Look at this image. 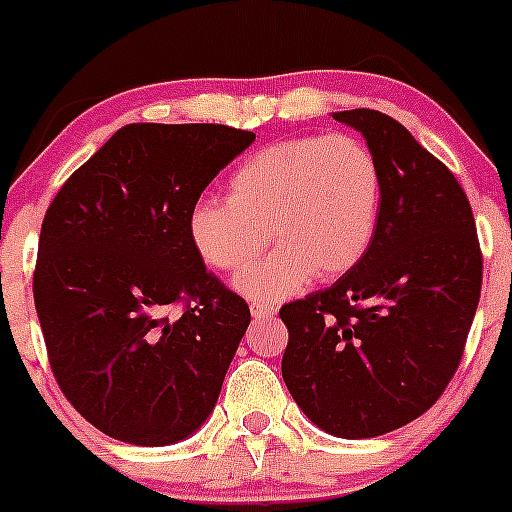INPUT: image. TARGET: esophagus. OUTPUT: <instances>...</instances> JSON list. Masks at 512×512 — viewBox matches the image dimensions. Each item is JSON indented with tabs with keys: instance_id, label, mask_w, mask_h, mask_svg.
<instances>
[{
	"instance_id": "1",
	"label": "esophagus",
	"mask_w": 512,
	"mask_h": 512,
	"mask_svg": "<svg viewBox=\"0 0 512 512\" xmlns=\"http://www.w3.org/2000/svg\"><path fill=\"white\" fill-rule=\"evenodd\" d=\"M250 312H252V317H255V319H265V317H272V314H277V307H275V304L252 302Z\"/></svg>"
}]
</instances>
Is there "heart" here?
Returning a JSON list of instances; mask_svg holds the SVG:
<instances>
[{"label":"heart","mask_w":512,"mask_h":512,"mask_svg":"<svg viewBox=\"0 0 512 512\" xmlns=\"http://www.w3.org/2000/svg\"><path fill=\"white\" fill-rule=\"evenodd\" d=\"M381 170L364 141L302 136L252 153L230 178V198L190 205L188 237L205 265L240 270L232 287L255 302L299 292L309 277H339L369 250L379 225Z\"/></svg>","instance_id":"b5f03b06"}]
</instances>
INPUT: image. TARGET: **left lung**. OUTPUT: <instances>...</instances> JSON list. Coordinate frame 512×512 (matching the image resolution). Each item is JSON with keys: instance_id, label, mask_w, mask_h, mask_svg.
Wrapping results in <instances>:
<instances>
[{"instance_id": "obj_1", "label": "left lung", "mask_w": 512, "mask_h": 512, "mask_svg": "<svg viewBox=\"0 0 512 512\" xmlns=\"http://www.w3.org/2000/svg\"><path fill=\"white\" fill-rule=\"evenodd\" d=\"M381 170L374 240L329 289L280 309L282 379L304 416L337 438H374L426 414L461 364L483 257L451 170L391 116L332 113Z\"/></svg>"}]
</instances>
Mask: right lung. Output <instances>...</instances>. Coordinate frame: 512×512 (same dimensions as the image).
Listing matches in <instances>:
<instances>
[{"instance_id":"1","label":"right lung","mask_w":512,"mask_h":512,"mask_svg":"<svg viewBox=\"0 0 512 512\" xmlns=\"http://www.w3.org/2000/svg\"><path fill=\"white\" fill-rule=\"evenodd\" d=\"M252 141L215 123H131L46 210L34 304L51 371L116 441H185L218 404L250 307L205 270L188 213ZM173 303L184 304L178 318Z\"/></svg>"}]
</instances>
